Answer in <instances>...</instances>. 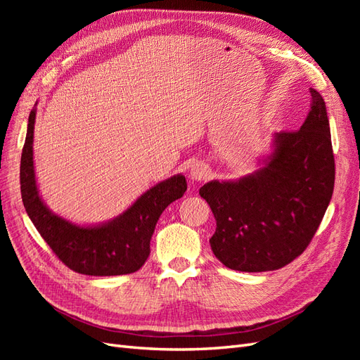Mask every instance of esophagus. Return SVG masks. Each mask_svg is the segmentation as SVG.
I'll return each instance as SVG.
<instances>
[{"label":"esophagus","instance_id":"1","mask_svg":"<svg viewBox=\"0 0 360 360\" xmlns=\"http://www.w3.org/2000/svg\"><path fill=\"white\" fill-rule=\"evenodd\" d=\"M209 165H207L205 162H195L193 165L189 169V177L193 181H202L209 176Z\"/></svg>","mask_w":360,"mask_h":360}]
</instances>
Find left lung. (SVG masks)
<instances>
[{"label":"left lung","instance_id":"8db88e82","mask_svg":"<svg viewBox=\"0 0 360 360\" xmlns=\"http://www.w3.org/2000/svg\"><path fill=\"white\" fill-rule=\"evenodd\" d=\"M296 132H276L258 168L200 189L216 219L210 246L224 266L269 271L299 257L328 210L335 184L330 126L321 94Z\"/></svg>","mask_w":360,"mask_h":360}]
</instances>
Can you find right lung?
<instances>
[{
  "label": "right lung",
  "instance_id": "obj_1",
  "mask_svg": "<svg viewBox=\"0 0 360 360\" xmlns=\"http://www.w3.org/2000/svg\"><path fill=\"white\" fill-rule=\"evenodd\" d=\"M37 105V103H36ZM37 108L28 117L20 158V193L24 207L40 236L69 269L90 276L134 274L150 255V240L162 212L188 189L183 174L156 183L110 221L79 225L53 213L39 192L32 141Z\"/></svg>",
  "mask_w": 360,
  "mask_h": 360
}]
</instances>
